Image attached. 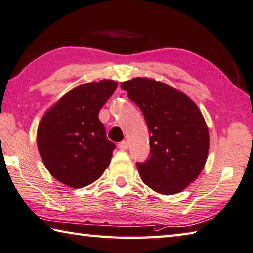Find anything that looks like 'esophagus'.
I'll return each mask as SVG.
<instances>
[{
    "label": "esophagus",
    "instance_id": "obj_1",
    "mask_svg": "<svg viewBox=\"0 0 253 253\" xmlns=\"http://www.w3.org/2000/svg\"><path fill=\"white\" fill-rule=\"evenodd\" d=\"M127 147H129V144H127L126 141H122V142L118 143V148H119L120 150H122V151H123V150H126Z\"/></svg>",
    "mask_w": 253,
    "mask_h": 253
}]
</instances>
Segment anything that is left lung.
Listing matches in <instances>:
<instances>
[{
  "label": "left lung",
  "mask_w": 253,
  "mask_h": 253,
  "mask_svg": "<svg viewBox=\"0 0 253 253\" xmlns=\"http://www.w3.org/2000/svg\"><path fill=\"white\" fill-rule=\"evenodd\" d=\"M142 111L150 157L136 163L143 182L161 194L181 192L196 180L209 152V131L201 111L184 93L149 78L122 82Z\"/></svg>",
  "instance_id": "obj_1"
}]
</instances>
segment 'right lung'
Instances as JSON below:
<instances>
[{
  "label": "right lung",
  "instance_id": "add662e5",
  "mask_svg": "<svg viewBox=\"0 0 253 253\" xmlns=\"http://www.w3.org/2000/svg\"><path fill=\"white\" fill-rule=\"evenodd\" d=\"M118 83L102 80L66 93L43 115L38 149L48 172L68 187L80 189L103 174L115 144L106 139L99 112Z\"/></svg>",
  "mask_w": 253,
  "mask_h": 253
}]
</instances>
